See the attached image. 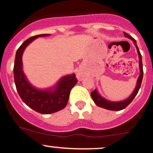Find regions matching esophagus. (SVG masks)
<instances>
[{"instance_id":"34e87169","label":"esophagus","mask_w":153,"mask_h":153,"mask_svg":"<svg viewBox=\"0 0 153 153\" xmlns=\"http://www.w3.org/2000/svg\"><path fill=\"white\" fill-rule=\"evenodd\" d=\"M76 76H77V78H78V79L80 80V81H82L83 79V78H84V76H83L82 73L80 72V71H79V72L77 73Z\"/></svg>"}]
</instances>
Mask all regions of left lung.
Returning a JSON list of instances; mask_svg holds the SVG:
<instances>
[{"instance_id": "left-lung-1", "label": "left lung", "mask_w": 153, "mask_h": 153, "mask_svg": "<svg viewBox=\"0 0 153 153\" xmlns=\"http://www.w3.org/2000/svg\"><path fill=\"white\" fill-rule=\"evenodd\" d=\"M124 36L127 38H129L133 40V43H134L135 48L137 49V53H138V57H139V67H140V76H139L138 79H137V84H136V86H135V88L133 91V93L130 97L126 99L123 101H110L108 100H106L104 98H103L101 97L100 94L98 93L97 90L95 89L91 93V96L92 99L94 101V103L97 104L98 106L101 107V108H103L105 109H107V110H111V111H120L124 109L130 103L132 102L135 96L137 95V92H138L139 89H140V86H141V83H142V80H143V63H142V56H141V54L140 52V50H139L138 48H137V44H136V41L135 39L132 37L131 35H129L128 34H127L126 33L124 32Z\"/></svg>"}]
</instances>
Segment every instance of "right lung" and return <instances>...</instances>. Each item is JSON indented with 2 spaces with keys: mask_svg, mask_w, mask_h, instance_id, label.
<instances>
[{
  "mask_svg": "<svg viewBox=\"0 0 153 153\" xmlns=\"http://www.w3.org/2000/svg\"><path fill=\"white\" fill-rule=\"evenodd\" d=\"M41 34L27 39L18 49L14 62V81L17 91L27 106L42 114L57 112L67 105L70 91L77 81L74 74L63 76L55 86L48 89H38L31 85L22 71V56L26 47L39 37L49 36Z\"/></svg>",
  "mask_w": 153,
  "mask_h": 153,
  "instance_id": "add662e5",
  "label": "right lung"
}]
</instances>
